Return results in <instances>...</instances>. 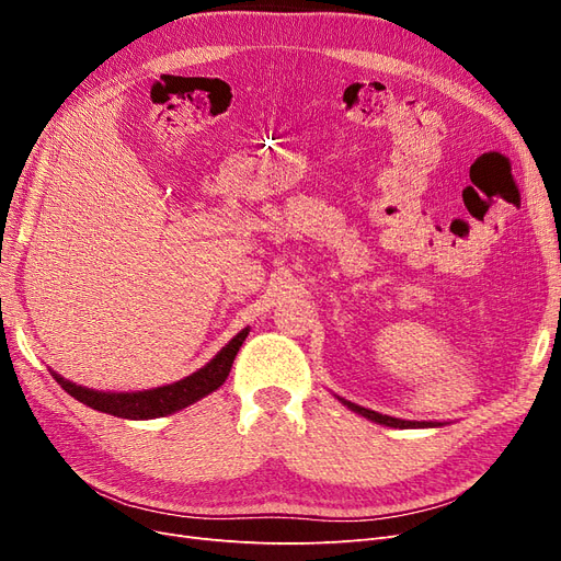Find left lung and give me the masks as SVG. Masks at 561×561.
Wrapping results in <instances>:
<instances>
[{"mask_svg": "<svg viewBox=\"0 0 561 561\" xmlns=\"http://www.w3.org/2000/svg\"><path fill=\"white\" fill-rule=\"evenodd\" d=\"M344 404H348L353 412L363 414L365 419L369 421H377V423H383V426H393V428H431L435 426L433 421H402V419H393V416H386V414H379V412H371V410H365V407L355 404V402H348V400H342Z\"/></svg>", "mask_w": 561, "mask_h": 561, "instance_id": "8db88e82", "label": "left lung"}]
</instances>
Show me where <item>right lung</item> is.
I'll list each match as a JSON object with an SVG mask.
<instances>
[{"label":"right lung","instance_id":"obj_1","mask_svg":"<svg viewBox=\"0 0 561 561\" xmlns=\"http://www.w3.org/2000/svg\"><path fill=\"white\" fill-rule=\"evenodd\" d=\"M245 336H248V328L236 334L206 367L194 371L192 377L175 381L171 386L140 390V393H103V390L83 388L67 381L60 375H56V371H50V375H54V379L60 383L62 390H67L75 400L89 404L91 410L105 412L112 416H122V419H157V416L184 410L186 404L206 398L208 393H213V390L222 386L229 377L236 353H239L241 344L245 342Z\"/></svg>","mask_w":561,"mask_h":561}]
</instances>
